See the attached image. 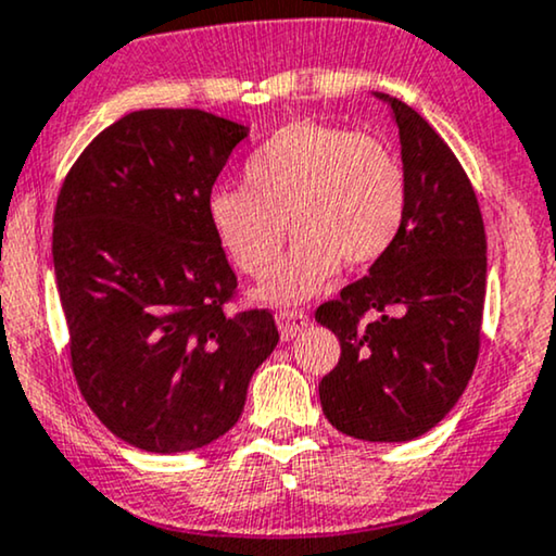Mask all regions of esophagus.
Segmentation results:
<instances>
[{"instance_id":"esophagus-1","label":"esophagus","mask_w":556,"mask_h":556,"mask_svg":"<svg viewBox=\"0 0 556 556\" xmlns=\"http://www.w3.org/2000/svg\"><path fill=\"white\" fill-rule=\"evenodd\" d=\"M277 326L282 330V339L290 341L311 326V318H307L305 311H298V307H285V311L277 313Z\"/></svg>"}]
</instances>
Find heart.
<instances>
[{
    "label": "heart",
    "mask_w": 556,
    "mask_h": 556,
    "mask_svg": "<svg viewBox=\"0 0 556 556\" xmlns=\"http://www.w3.org/2000/svg\"><path fill=\"white\" fill-rule=\"evenodd\" d=\"M243 179L245 187L210 192L207 223L230 262L262 279L291 220L299 236L291 256L258 290L269 302L311 298L339 264H377L410 213V177L395 146L339 125H285L245 159Z\"/></svg>",
    "instance_id": "obj_1"
}]
</instances>
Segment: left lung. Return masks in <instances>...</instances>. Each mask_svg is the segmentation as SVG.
Returning <instances> with one entry per match:
<instances>
[{"mask_svg":"<svg viewBox=\"0 0 556 556\" xmlns=\"http://www.w3.org/2000/svg\"><path fill=\"white\" fill-rule=\"evenodd\" d=\"M377 97L397 123L410 213L390 254L315 311L341 341L318 390L341 433L410 441L452 410L475 371L488 241L472 181L444 138L405 102Z\"/></svg>","mask_w":556,"mask_h":556,"instance_id":"1","label":"left lung"}]
</instances>
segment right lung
Here are the masks:
<instances>
[{
    "instance_id": "add662e5",
    "label": "right lung",
    "mask_w": 556,
    "mask_h": 556,
    "mask_svg": "<svg viewBox=\"0 0 556 556\" xmlns=\"http://www.w3.org/2000/svg\"><path fill=\"white\" fill-rule=\"evenodd\" d=\"M245 136L205 110L130 112L84 149L55 202L74 377L94 416L143 452H192L230 431L279 341L269 311H226L238 279L207 223Z\"/></svg>"
}]
</instances>
